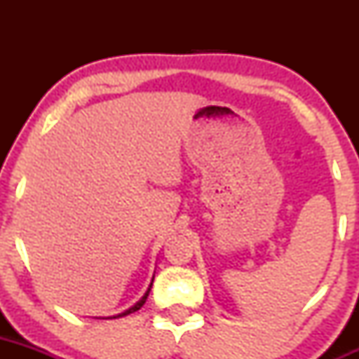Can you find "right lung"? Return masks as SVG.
<instances>
[{"label":"right lung","mask_w":359,"mask_h":359,"mask_svg":"<svg viewBox=\"0 0 359 359\" xmlns=\"http://www.w3.org/2000/svg\"><path fill=\"white\" fill-rule=\"evenodd\" d=\"M151 287H153V285H151ZM149 292H151V288H149V290H147V292H146V295H144V297H142V299H140V300H139V302H137V304H135V306H133V307H130V309H128V311H125V313H123V314H119V316H126V314H130V313H135V311H139V309H140V307H142V306H144V304H146V300H147V295H149Z\"/></svg>","instance_id":"right-lung-1"}]
</instances>
